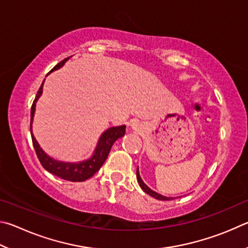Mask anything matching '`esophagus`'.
<instances>
[{
  "label": "esophagus",
  "mask_w": 248,
  "mask_h": 248,
  "mask_svg": "<svg viewBox=\"0 0 248 248\" xmlns=\"http://www.w3.org/2000/svg\"><path fill=\"white\" fill-rule=\"evenodd\" d=\"M138 127H140V125H138L137 123H133L132 124V128L133 129H138Z\"/></svg>",
  "instance_id": "1"
}]
</instances>
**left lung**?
<instances>
[{
	"label": "left lung",
	"instance_id": "left-lung-1",
	"mask_svg": "<svg viewBox=\"0 0 248 248\" xmlns=\"http://www.w3.org/2000/svg\"><path fill=\"white\" fill-rule=\"evenodd\" d=\"M137 181H138V183H140V186L141 187V189L144 190L145 193L150 195L151 197H154V198H155V199H159V201H171V199H174V198H172V197L162 196V195H160V194H158V193L154 192V190H151V189L148 187V186H147V185L144 183V182H142L141 177H140V172H138V169H137Z\"/></svg>",
	"mask_w": 248,
	"mask_h": 248
}]
</instances>
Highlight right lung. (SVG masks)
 Instances as JSON below:
<instances>
[{"instance_id":"right-lung-1","label":"right lung","mask_w":248,"mask_h":248,"mask_svg":"<svg viewBox=\"0 0 248 248\" xmlns=\"http://www.w3.org/2000/svg\"><path fill=\"white\" fill-rule=\"evenodd\" d=\"M67 59H64L63 61H61L59 64H56L55 66L52 68V71H55V69L63 66V64L66 62ZM42 86L43 82L38 90L36 98L33 100V103L31 106V112H30V133H31L32 145L39 161H40L41 166L45 168L47 172H50L53 175L61 177V179L63 180L71 182H82L89 179V177L93 176L94 173L98 172L99 169L102 167V164L108 158V153H110L113 144H114L117 138H121L122 136L125 135V128H126V126H125V125H122V126L111 127L108 128V131L104 132L101 137H100L97 148L94 150V154L93 155V157L88 160H85V161L77 163L56 161V160L50 158L49 155L45 154V151L40 148V146H39L37 142L36 138L33 137L31 131V124L34 114V108H36V102L42 93Z\"/></svg>"}]
</instances>
